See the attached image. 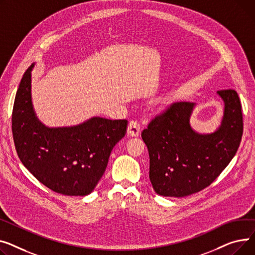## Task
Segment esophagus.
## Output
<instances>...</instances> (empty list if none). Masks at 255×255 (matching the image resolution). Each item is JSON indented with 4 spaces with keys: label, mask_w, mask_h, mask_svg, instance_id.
Returning <instances> with one entry per match:
<instances>
[{
    "label": "esophagus",
    "mask_w": 255,
    "mask_h": 255,
    "mask_svg": "<svg viewBox=\"0 0 255 255\" xmlns=\"http://www.w3.org/2000/svg\"><path fill=\"white\" fill-rule=\"evenodd\" d=\"M140 128H141V125L137 121V119H132V121H130L128 126V133L129 134V136H138L139 131H140Z\"/></svg>",
    "instance_id": "1"
}]
</instances>
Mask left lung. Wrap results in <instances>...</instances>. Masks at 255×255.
Masks as SVG:
<instances>
[{
    "label": "left lung",
    "instance_id": "obj_1",
    "mask_svg": "<svg viewBox=\"0 0 255 255\" xmlns=\"http://www.w3.org/2000/svg\"><path fill=\"white\" fill-rule=\"evenodd\" d=\"M217 94L224 101L221 127L213 133L192 130L189 116L193 105L174 103L151 119L142 131L154 191L163 197L181 198L208 187L235 156L243 134L240 99L235 89Z\"/></svg>",
    "mask_w": 255,
    "mask_h": 255
}]
</instances>
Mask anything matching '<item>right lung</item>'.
<instances>
[{
  "label": "right lung",
  "instance_id": "right-lung-1",
  "mask_svg": "<svg viewBox=\"0 0 255 255\" xmlns=\"http://www.w3.org/2000/svg\"><path fill=\"white\" fill-rule=\"evenodd\" d=\"M24 72L12 110L15 149L23 166L51 190L66 196L91 193L106 170L113 147L127 132V119L94 117L72 128H49L35 116L31 71Z\"/></svg>",
  "mask_w": 255,
  "mask_h": 255
}]
</instances>
